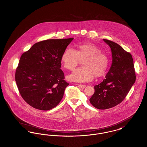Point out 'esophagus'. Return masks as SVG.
Returning a JSON list of instances; mask_svg holds the SVG:
<instances>
[{
    "mask_svg": "<svg viewBox=\"0 0 147 147\" xmlns=\"http://www.w3.org/2000/svg\"><path fill=\"white\" fill-rule=\"evenodd\" d=\"M78 87L81 88V89H84L86 88V85H84V84H78Z\"/></svg>",
    "mask_w": 147,
    "mask_h": 147,
    "instance_id": "1",
    "label": "esophagus"
}]
</instances>
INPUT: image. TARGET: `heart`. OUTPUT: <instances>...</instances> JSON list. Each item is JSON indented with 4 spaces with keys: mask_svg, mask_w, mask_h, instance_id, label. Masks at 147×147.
<instances>
[{
    "mask_svg": "<svg viewBox=\"0 0 147 147\" xmlns=\"http://www.w3.org/2000/svg\"><path fill=\"white\" fill-rule=\"evenodd\" d=\"M77 47V51L67 48L61 57L64 67L69 70H74L83 60L84 66L76 69L69 76V80L86 82L92 80L94 75L96 77L103 76L109 64L107 55L93 44H80Z\"/></svg>",
    "mask_w": 147,
    "mask_h": 147,
    "instance_id": "obj_1",
    "label": "heart"
}]
</instances>
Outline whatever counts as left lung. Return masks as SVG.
I'll return each mask as SVG.
<instances>
[{"label": "left lung", "mask_w": 147, "mask_h": 147, "mask_svg": "<svg viewBox=\"0 0 147 147\" xmlns=\"http://www.w3.org/2000/svg\"><path fill=\"white\" fill-rule=\"evenodd\" d=\"M103 40L111 49L112 63L103 82L94 86V93L89 99L98 109L111 108L121 103L136 79L131 55L119 44L107 39Z\"/></svg>", "instance_id": "1"}]
</instances>
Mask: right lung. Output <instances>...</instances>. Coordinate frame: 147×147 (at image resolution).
<instances>
[{
    "label": "right lung",
    "mask_w": 147,
    "mask_h": 147,
    "mask_svg": "<svg viewBox=\"0 0 147 147\" xmlns=\"http://www.w3.org/2000/svg\"><path fill=\"white\" fill-rule=\"evenodd\" d=\"M73 38L48 39L34 44L21 56L16 82L23 99L35 109L55 107L69 85L61 67V57Z\"/></svg>",
    "instance_id": "obj_1"
}]
</instances>
